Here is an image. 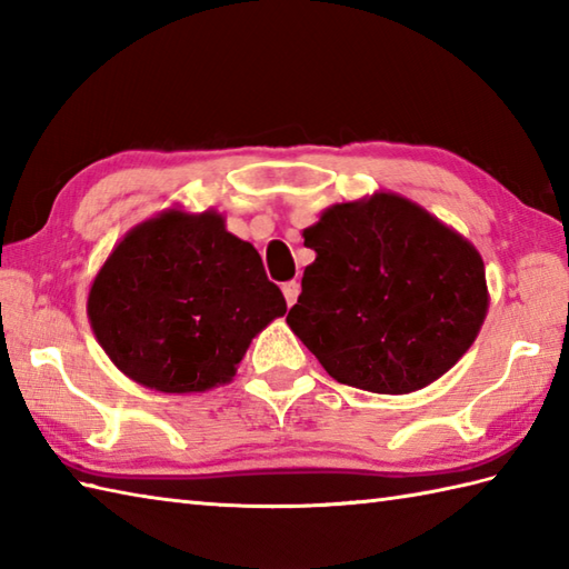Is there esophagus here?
Listing matches in <instances>:
<instances>
[{
	"instance_id": "obj_1",
	"label": "esophagus",
	"mask_w": 569,
	"mask_h": 569,
	"mask_svg": "<svg viewBox=\"0 0 569 569\" xmlns=\"http://www.w3.org/2000/svg\"><path fill=\"white\" fill-rule=\"evenodd\" d=\"M298 293H300V283H296V281H288V283H283V296H286V303H288V308H291L296 300H298Z\"/></svg>"
}]
</instances>
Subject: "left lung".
Returning a JSON list of instances; mask_svg holds the SVG:
<instances>
[{"label":"left lung","mask_w":569,"mask_h":569,"mask_svg":"<svg viewBox=\"0 0 569 569\" xmlns=\"http://www.w3.org/2000/svg\"><path fill=\"white\" fill-rule=\"evenodd\" d=\"M303 293L286 322L332 379L410 393L452 369L487 318L485 261L393 192L332 204L308 227Z\"/></svg>","instance_id":"left-lung-1"}]
</instances>
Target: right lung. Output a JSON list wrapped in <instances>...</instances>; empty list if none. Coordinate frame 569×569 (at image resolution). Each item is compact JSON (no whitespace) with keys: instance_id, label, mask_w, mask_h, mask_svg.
Masks as SVG:
<instances>
[{"instance_id":"right-lung-1","label":"right lung","mask_w":569,"mask_h":569,"mask_svg":"<svg viewBox=\"0 0 569 569\" xmlns=\"http://www.w3.org/2000/svg\"><path fill=\"white\" fill-rule=\"evenodd\" d=\"M283 312L259 251L212 210H166L131 229L88 298L92 332L114 367L163 393L232 381L249 342Z\"/></svg>"}]
</instances>
